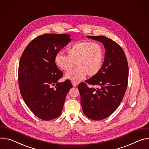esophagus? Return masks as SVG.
I'll list each match as a JSON object with an SVG mask.
<instances>
[{
    "label": "esophagus",
    "mask_w": 149,
    "mask_h": 149,
    "mask_svg": "<svg viewBox=\"0 0 149 149\" xmlns=\"http://www.w3.org/2000/svg\"><path fill=\"white\" fill-rule=\"evenodd\" d=\"M72 85H73V86H74V87H76L77 86V81H74V80H73V81H72Z\"/></svg>",
    "instance_id": "34e87169"
}]
</instances>
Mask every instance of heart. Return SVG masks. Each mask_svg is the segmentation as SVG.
<instances>
[{
  "label": "heart",
  "instance_id": "heart-1",
  "mask_svg": "<svg viewBox=\"0 0 149 149\" xmlns=\"http://www.w3.org/2000/svg\"><path fill=\"white\" fill-rule=\"evenodd\" d=\"M68 54L60 52L54 58L56 64L65 72L72 69L76 62L77 67L65 74L67 79L80 80L86 75L93 77L103 67L104 51L99 43L89 41L77 42L68 48Z\"/></svg>",
  "mask_w": 149,
  "mask_h": 149
}]
</instances>
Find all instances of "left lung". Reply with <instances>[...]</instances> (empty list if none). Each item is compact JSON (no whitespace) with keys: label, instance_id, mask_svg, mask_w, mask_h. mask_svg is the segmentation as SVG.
<instances>
[{"label":"left lung","instance_id":"8db88e82","mask_svg":"<svg viewBox=\"0 0 149 149\" xmlns=\"http://www.w3.org/2000/svg\"><path fill=\"white\" fill-rule=\"evenodd\" d=\"M101 42L105 48L101 70L77 86L84 113L93 120L107 118L120 105L128 80V65L125 53L116 42L104 36H88ZM87 84L98 86L95 89Z\"/></svg>","mask_w":149,"mask_h":149}]
</instances>
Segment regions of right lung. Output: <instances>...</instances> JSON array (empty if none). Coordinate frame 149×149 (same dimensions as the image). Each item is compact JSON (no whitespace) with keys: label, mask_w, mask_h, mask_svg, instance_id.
I'll return each mask as SVG.
<instances>
[{"label":"right lung","mask_w":149,"mask_h":149,"mask_svg":"<svg viewBox=\"0 0 149 149\" xmlns=\"http://www.w3.org/2000/svg\"><path fill=\"white\" fill-rule=\"evenodd\" d=\"M71 41L69 34H44L25 48L18 68V84L25 104L37 117L48 121L61 115L65 96L73 87L54 62L56 55ZM56 86L52 88L51 86Z\"/></svg>","instance_id":"add662e5"}]
</instances>
